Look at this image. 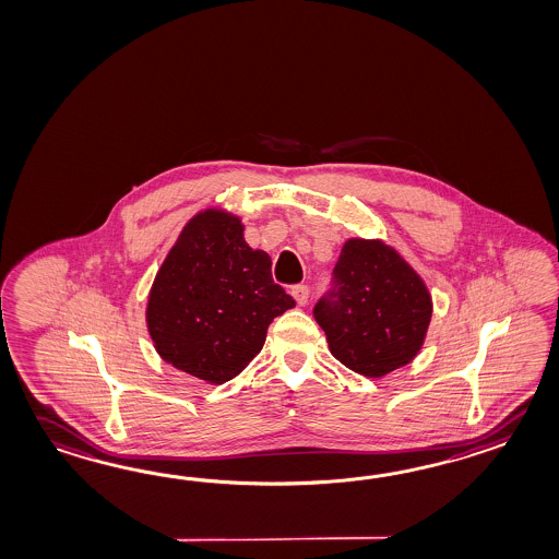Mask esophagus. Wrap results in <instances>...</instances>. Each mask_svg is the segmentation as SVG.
Wrapping results in <instances>:
<instances>
[{"mask_svg":"<svg viewBox=\"0 0 559 559\" xmlns=\"http://www.w3.org/2000/svg\"><path fill=\"white\" fill-rule=\"evenodd\" d=\"M290 295L297 300V305L302 307V305H307V300H309V288L305 285H295L290 288Z\"/></svg>","mask_w":559,"mask_h":559,"instance_id":"34e87169","label":"esophagus"}]
</instances>
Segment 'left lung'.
I'll return each mask as SVG.
<instances>
[{
  "instance_id": "obj_1",
  "label": "left lung",
  "mask_w": 559,
  "mask_h": 559,
  "mask_svg": "<svg viewBox=\"0 0 559 559\" xmlns=\"http://www.w3.org/2000/svg\"><path fill=\"white\" fill-rule=\"evenodd\" d=\"M333 298L314 307L336 360L362 377H385L419 355L433 298L419 273L381 238H348Z\"/></svg>"
}]
</instances>
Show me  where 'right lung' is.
<instances>
[{
	"label": "right lung",
	"instance_id": "right-lung-1",
	"mask_svg": "<svg viewBox=\"0 0 559 559\" xmlns=\"http://www.w3.org/2000/svg\"><path fill=\"white\" fill-rule=\"evenodd\" d=\"M250 249L245 224L221 206L197 212L162 261L146 302V329L162 360L223 385L261 353L274 317L295 307Z\"/></svg>",
	"mask_w": 559,
	"mask_h": 559
}]
</instances>
